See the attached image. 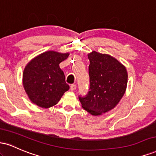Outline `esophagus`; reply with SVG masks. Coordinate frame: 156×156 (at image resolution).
I'll list each match as a JSON object with an SVG mask.
<instances>
[{
    "instance_id": "34e87169",
    "label": "esophagus",
    "mask_w": 156,
    "mask_h": 156,
    "mask_svg": "<svg viewBox=\"0 0 156 156\" xmlns=\"http://www.w3.org/2000/svg\"><path fill=\"white\" fill-rule=\"evenodd\" d=\"M70 89L71 91H74L76 89V84H72V85L70 86Z\"/></svg>"
}]
</instances>
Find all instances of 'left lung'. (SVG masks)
I'll use <instances>...</instances> for the list:
<instances>
[{"label":"left lung","instance_id":"8db88e82","mask_svg":"<svg viewBox=\"0 0 156 156\" xmlns=\"http://www.w3.org/2000/svg\"><path fill=\"white\" fill-rule=\"evenodd\" d=\"M90 62L89 93L79 101L84 110L93 116L102 115L115 108L126 91L128 72L117 58L105 53L92 51Z\"/></svg>","mask_w":156,"mask_h":156}]
</instances>
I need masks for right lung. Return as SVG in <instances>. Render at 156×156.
<instances>
[{"label": "right lung", "mask_w": 156, "mask_h": 156, "mask_svg": "<svg viewBox=\"0 0 156 156\" xmlns=\"http://www.w3.org/2000/svg\"><path fill=\"white\" fill-rule=\"evenodd\" d=\"M69 53L48 51L30 61L23 73V84L32 103L48 108L58 103L69 89L65 82L59 64L69 56Z\"/></svg>", "instance_id": "add662e5"}]
</instances>
